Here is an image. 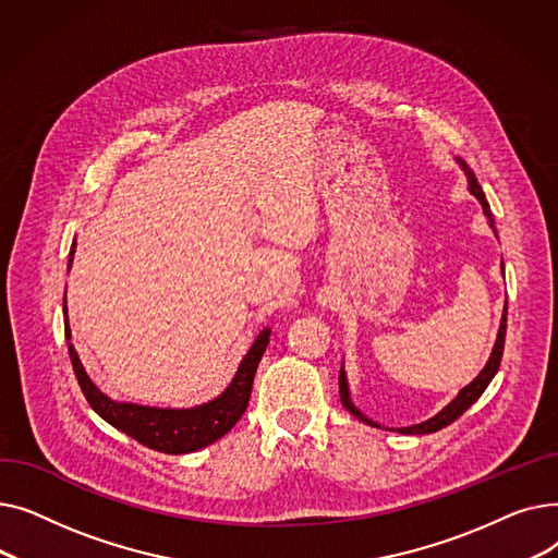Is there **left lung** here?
I'll list each match as a JSON object with an SVG mask.
<instances>
[{"instance_id": "1", "label": "left lung", "mask_w": 558, "mask_h": 558, "mask_svg": "<svg viewBox=\"0 0 558 558\" xmlns=\"http://www.w3.org/2000/svg\"><path fill=\"white\" fill-rule=\"evenodd\" d=\"M457 162L461 165V169H463L465 175H468V190H471V192L477 196V201L482 203V210H484V215L488 217L490 228H493V215H490V208H488V201H486V196H484V192H482V187H480V183H477V179H475V173L471 171V167H468L461 158H457ZM505 337H507V305H505V314H502V320H500V330H497V339H495V345H493V353H490L486 366L482 368V373L473 379L471 385L463 387V389L459 391V396H457L448 407H444L441 412H438L436 416H432V418L425 421V423L412 425V427H400L398 432H400V434H432V432H438V429L448 427L450 423H454V421L465 412L468 407H471L473 402L480 400V396L486 391V387L490 385V379L495 377L497 368H500L502 350H505ZM339 398H341V404H343V407L348 409V412L353 414L355 418H360L362 423H366V425H371V427H379L375 421H371L368 416H364V414L360 412V409L353 404V400H350L348 379H345L343 364H341V371H339Z\"/></svg>"}]
</instances>
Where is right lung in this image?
Wrapping results in <instances>:
<instances>
[{"instance_id": "1", "label": "right lung", "mask_w": 558, "mask_h": 558, "mask_svg": "<svg viewBox=\"0 0 558 558\" xmlns=\"http://www.w3.org/2000/svg\"><path fill=\"white\" fill-rule=\"evenodd\" d=\"M74 251H76V242L72 244V251H70V267L74 259ZM269 335H271L269 328H264L257 335L251 350L244 355L238 373H234L232 383L226 387V391L219 398L192 409H158V407H142L133 402H117L95 387L90 375L85 373L72 343L68 345V350H70V360L85 400L90 402V407L106 423L129 434L137 444L151 450H158L165 454H185L219 441V438L228 434L234 427V423L242 418L251 400L257 364L264 355V350L269 345ZM65 337L68 341L72 339L70 324H68V307H65Z\"/></svg>"}]
</instances>
